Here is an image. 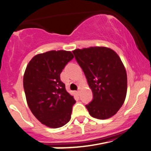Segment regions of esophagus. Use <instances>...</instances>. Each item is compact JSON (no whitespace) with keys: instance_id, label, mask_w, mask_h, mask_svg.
Returning a JSON list of instances; mask_svg holds the SVG:
<instances>
[{"instance_id":"1","label":"esophagus","mask_w":151,"mask_h":151,"mask_svg":"<svg viewBox=\"0 0 151 151\" xmlns=\"http://www.w3.org/2000/svg\"><path fill=\"white\" fill-rule=\"evenodd\" d=\"M80 90H81V86H79V87H78V91H77V93L78 94L80 93Z\"/></svg>"}]
</instances>
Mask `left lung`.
<instances>
[{"mask_svg": "<svg viewBox=\"0 0 151 151\" xmlns=\"http://www.w3.org/2000/svg\"><path fill=\"white\" fill-rule=\"evenodd\" d=\"M72 52L93 93V100L86 105L91 116L105 119L115 115L127 90V72L120 58L106 47L76 49Z\"/></svg>", "mask_w": 151, "mask_h": 151, "instance_id": "left-lung-1", "label": "left lung"}]
</instances>
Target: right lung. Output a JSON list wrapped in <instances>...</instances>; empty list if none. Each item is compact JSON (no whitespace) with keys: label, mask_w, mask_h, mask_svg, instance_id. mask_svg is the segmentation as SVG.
<instances>
[{"label":"right lung","mask_w":151,"mask_h":151,"mask_svg":"<svg viewBox=\"0 0 151 151\" xmlns=\"http://www.w3.org/2000/svg\"><path fill=\"white\" fill-rule=\"evenodd\" d=\"M74 58L66 50H51L31 60L23 79L27 104L33 115L50 128L66 124L71 119L76 101L60 80V74Z\"/></svg>","instance_id":"right-lung-1"}]
</instances>
